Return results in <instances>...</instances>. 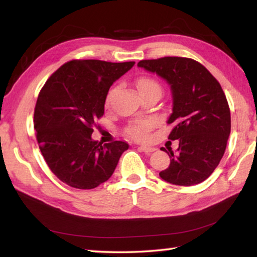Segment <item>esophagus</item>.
Wrapping results in <instances>:
<instances>
[{
    "instance_id": "obj_1",
    "label": "esophagus",
    "mask_w": 257,
    "mask_h": 257,
    "mask_svg": "<svg viewBox=\"0 0 257 257\" xmlns=\"http://www.w3.org/2000/svg\"><path fill=\"white\" fill-rule=\"evenodd\" d=\"M139 150L142 152H145V153H152V152H154L155 149L154 147H151V146H147V145H141L138 147Z\"/></svg>"
}]
</instances>
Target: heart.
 Returning <instances> with one entry per match:
<instances>
[{
  "label": "heart",
  "instance_id": "1",
  "mask_svg": "<svg viewBox=\"0 0 257 257\" xmlns=\"http://www.w3.org/2000/svg\"><path fill=\"white\" fill-rule=\"evenodd\" d=\"M137 88L139 90V93L158 92L161 94V86L159 85V82L149 77L141 78V79L137 81ZM113 93H114V89L110 90V93H108L107 98H106V103L110 102ZM151 128H152L151 121L138 120V121H135L133 123H130L128 127L125 128V134L135 139H145L147 138V136H149Z\"/></svg>",
  "mask_w": 257,
  "mask_h": 257
}]
</instances>
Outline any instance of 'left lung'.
Segmentation results:
<instances>
[{"mask_svg": "<svg viewBox=\"0 0 257 257\" xmlns=\"http://www.w3.org/2000/svg\"><path fill=\"white\" fill-rule=\"evenodd\" d=\"M138 67L155 72L171 86L172 113L169 139L179 142L177 153L168 151L170 165L160 172L173 185L193 186L207 179L224 154L231 129L227 97L212 73L197 61L165 56L139 61Z\"/></svg>", "mask_w": 257, "mask_h": 257, "instance_id": "8db88e82", "label": "left lung"}]
</instances>
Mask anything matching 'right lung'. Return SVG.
I'll return each instance as SVG.
<instances>
[{
	"instance_id": "add662e5",
	"label": "right lung",
	"mask_w": 257,
	"mask_h": 257,
	"mask_svg": "<svg viewBox=\"0 0 257 257\" xmlns=\"http://www.w3.org/2000/svg\"><path fill=\"white\" fill-rule=\"evenodd\" d=\"M135 62L72 60L61 66L43 86L34 111V128L43 158L68 186L93 189L114 172L124 142L102 145L92 139L104 114L110 87Z\"/></svg>"
}]
</instances>
